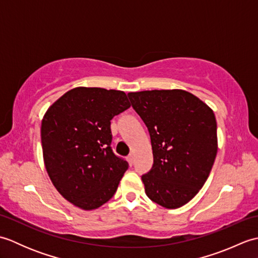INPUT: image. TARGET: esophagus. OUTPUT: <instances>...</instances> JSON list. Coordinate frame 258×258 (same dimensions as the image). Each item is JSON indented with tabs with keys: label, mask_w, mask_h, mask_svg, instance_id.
I'll list each match as a JSON object with an SVG mask.
<instances>
[{
	"label": "esophagus",
	"mask_w": 258,
	"mask_h": 258,
	"mask_svg": "<svg viewBox=\"0 0 258 258\" xmlns=\"http://www.w3.org/2000/svg\"><path fill=\"white\" fill-rule=\"evenodd\" d=\"M127 161H128V163H130V165L132 166L133 164H134V156H133V155H128V156H127Z\"/></svg>",
	"instance_id": "esophagus-1"
}]
</instances>
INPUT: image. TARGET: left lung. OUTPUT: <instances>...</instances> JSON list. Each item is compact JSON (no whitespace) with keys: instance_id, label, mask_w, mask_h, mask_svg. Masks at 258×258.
<instances>
[{"instance_id":"left-lung-1","label":"left lung","mask_w":258,"mask_h":258,"mask_svg":"<svg viewBox=\"0 0 258 258\" xmlns=\"http://www.w3.org/2000/svg\"><path fill=\"white\" fill-rule=\"evenodd\" d=\"M127 95L151 136L154 162L142 175L146 195L169 210L185 205L205 184L215 161L217 124L213 109L183 90Z\"/></svg>"}]
</instances>
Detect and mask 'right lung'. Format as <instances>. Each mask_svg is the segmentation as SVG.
Wrapping results in <instances>:
<instances>
[{
	"label": "right lung",
	"mask_w": 258,
	"mask_h": 258,
	"mask_svg": "<svg viewBox=\"0 0 258 258\" xmlns=\"http://www.w3.org/2000/svg\"><path fill=\"white\" fill-rule=\"evenodd\" d=\"M131 106L123 91L75 87L48 107L41 126L43 158L53 185L82 210L105 204L128 163L112 151L111 119Z\"/></svg>",
	"instance_id": "add662e5"
}]
</instances>
